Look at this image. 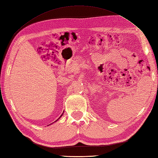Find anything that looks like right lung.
I'll use <instances>...</instances> for the list:
<instances>
[{"label": "right lung", "mask_w": 158, "mask_h": 158, "mask_svg": "<svg viewBox=\"0 0 158 158\" xmlns=\"http://www.w3.org/2000/svg\"><path fill=\"white\" fill-rule=\"evenodd\" d=\"M61 116H60V117H61ZM56 121H57V120H56Z\"/></svg>", "instance_id": "add662e5"}]
</instances>
